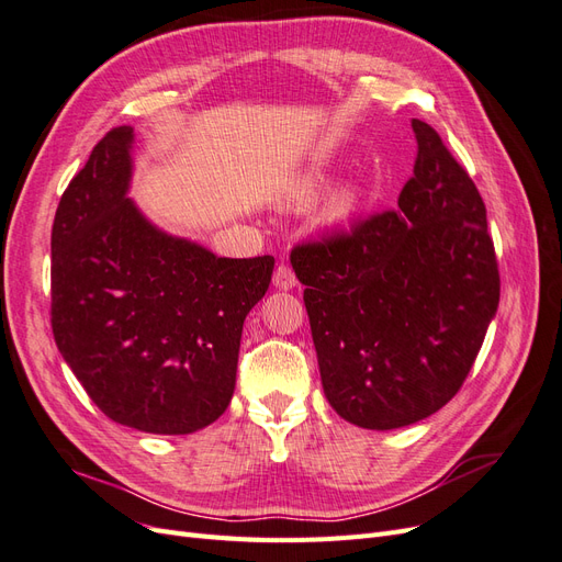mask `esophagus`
<instances>
[{"mask_svg":"<svg viewBox=\"0 0 562 562\" xmlns=\"http://www.w3.org/2000/svg\"><path fill=\"white\" fill-rule=\"evenodd\" d=\"M274 285L279 288V291H291V288L297 285L295 271L288 265H279L277 271H274Z\"/></svg>","mask_w":562,"mask_h":562,"instance_id":"34e87169","label":"esophagus"}]
</instances>
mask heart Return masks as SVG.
<instances>
[{
  "label": "heart",
  "mask_w": 562,
  "mask_h": 562,
  "mask_svg": "<svg viewBox=\"0 0 562 562\" xmlns=\"http://www.w3.org/2000/svg\"><path fill=\"white\" fill-rule=\"evenodd\" d=\"M314 190H316V182H304V184L300 187L297 199H307L310 194H314ZM351 203H353V194H351V192H342V194H339V196L335 199V211H337V213H345V211H349Z\"/></svg>",
  "instance_id": "1"
}]
</instances>
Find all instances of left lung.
<instances>
[{
    "label": "left lung",
    "mask_w": 562,
    "mask_h": 562,
    "mask_svg": "<svg viewBox=\"0 0 562 562\" xmlns=\"http://www.w3.org/2000/svg\"><path fill=\"white\" fill-rule=\"evenodd\" d=\"M413 131L396 209L291 250L326 398L378 431L434 415L462 389L499 304L479 187L436 128L413 119Z\"/></svg>",
    "instance_id": "left-lung-1"
}]
</instances>
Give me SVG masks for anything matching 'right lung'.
Wrapping results in <instances>:
<instances>
[{
  "mask_svg": "<svg viewBox=\"0 0 562 562\" xmlns=\"http://www.w3.org/2000/svg\"><path fill=\"white\" fill-rule=\"evenodd\" d=\"M133 128L116 126L60 196L50 232V328L112 422L180 436L227 411L246 314L274 258H215L151 227L126 199Z\"/></svg>",
  "mask_w": 562,
  "mask_h": 562,
  "instance_id": "add662e5",
  "label": "right lung"
}]
</instances>
